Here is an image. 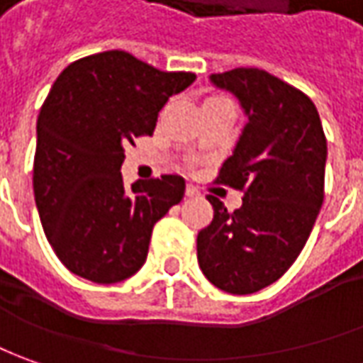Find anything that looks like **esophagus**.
Masks as SVG:
<instances>
[{
	"label": "esophagus",
	"mask_w": 363,
	"mask_h": 363,
	"mask_svg": "<svg viewBox=\"0 0 363 363\" xmlns=\"http://www.w3.org/2000/svg\"><path fill=\"white\" fill-rule=\"evenodd\" d=\"M186 196H196L199 194V189L194 186V184H186Z\"/></svg>",
	"instance_id": "1"
}]
</instances>
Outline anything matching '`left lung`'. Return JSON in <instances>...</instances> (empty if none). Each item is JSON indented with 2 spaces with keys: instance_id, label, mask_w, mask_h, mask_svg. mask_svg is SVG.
Instances as JSON below:
<instances>
[{
  "instance_id": "1",
  "label": "left lung",
  "mask_w": 363,
  "mask_h": 363,
  "mask_svg": "<svg viewBox=\"0 0 363 363\" xmlns=\"http://www.w3.org/2000/svg\"><path fill=\"white\" fill-rule=\"evenodd\" d=\"M248 123L216 182L242 191L234 213L208 194L213 223L196 236L202 274L228 294H254L300 256L324 202L328 143L312 99L264 69L211 75Z\"/></svg>"
}]
</instances>
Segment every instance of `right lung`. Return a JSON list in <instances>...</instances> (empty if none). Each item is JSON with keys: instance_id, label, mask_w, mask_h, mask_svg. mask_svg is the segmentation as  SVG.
<instances>
[{"instance_id": "1", "label": "right lung", "mask_w": 363, "mask_h": 363, "mask_svg": "<svg viewBox=\"0 0 363 363\" xmlns=\"http://www.w3.org/2000/svg\"><path fill=\"white\" fill-rule=\"evenodd\" d=\"M194 79L115 49L73 61L53 83L37 119L33 192L47 240L73 274L115 284L145 264L152 226L182 201L184 179L127 189L125 147L150 137L169 97Z\"/></svg>"}]
</instances>
